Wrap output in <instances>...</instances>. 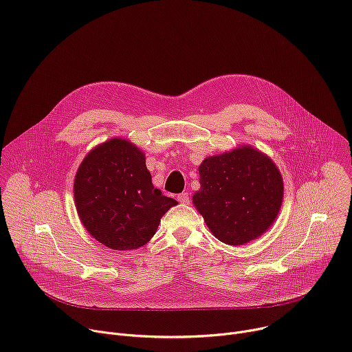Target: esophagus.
<instances>
[{
  "instance_id": "obj_1",
  "label": "esophagus",
  "mask_w": 352,
  "mask_h": 352,
  "mask_svg": "<svg viewBox=\"0 0 352 352\" xmlns=\"http://www.w3.org/2000/svg\"><path fill=\"white\" fill-rule=\"evenodd\" d=\"M177 199H179V202H182V204H188V202H190V197H188L187 192L179 194V195H177Z\"/></svg>"
}]
</instances>
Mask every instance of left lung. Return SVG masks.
<instances>
[{"label": "left lung", "instance_id": "1", "mask_svg": "<svg viewBox=\"0 0 352 352\" xmlns=\"http://www.w3.org/2000/svg\"><path fill=\"white\" fill-rule=\"evenodd\" d=\"M198 170L201 188L192 201L217 239L240 245L269 229L283 201V182L267 157L245 146L204 160Z\"/></svg>", "mask_w": 352, "mask_h": 352}]
</instances>
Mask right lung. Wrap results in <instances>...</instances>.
Segmentation results:
<instances>
[{
	"label": "right lung",
	"instance_id": "obj_1",
	"mask_svg": "<svg viewBox=\"0 0 352 352\" xmlns=\"http://www.w3.org/2000/svg\"><path fill=\"white\" fill-rule=\"evenodd\" d=\"M75 201L87 232L118 251L144 245L177 204L153 186L144 154L120 138L85 158L75 179Z\"/></svg>",
	"mask_w": 352,
	"mask_h": 352
}]
</instances>
